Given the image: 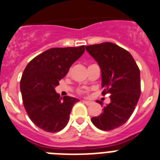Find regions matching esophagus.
Listing matches in <instances>:
<instances>
[{
  "mask_svg": "<svg viewBox=\"0 0 160 160\" xmlns=\"http://www.w3.org/2000/svg\"><path fill=\"white\" fill-rule=\"evenodd\" d=\"M83 103L84 104H85V105H90L92 104V101H90V100H83Z\"/></svg>",
  "mask_w": 160,
  "mask_h": 160,
  "instance_id": "1",
  "label": "esophagus"
}]
</instances>
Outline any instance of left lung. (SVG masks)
Segmentation results:
<instances>
[{"mask_svg":"<svg viewBox=\"0 0 160 160\" xmlns=\"http://www.w3.org/2000/svg\"><path fill=\"white\" fill-rule=\"evenodd\" d=\"M85 49L101 69V94L110 95V103L104 106L102 114L92 117L91 121L101 130H113L129 119L139 101V69L129 51L111 42L87 46ZM97 103L103 105L99 100Z\"/></svg>","mask_w":160,"mask_h":160,"instance_id":"8db88e82","label":"left lung"}]
</instances>
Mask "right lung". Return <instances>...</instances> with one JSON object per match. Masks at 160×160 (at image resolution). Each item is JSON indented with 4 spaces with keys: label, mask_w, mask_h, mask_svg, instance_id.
<instances>
[{
    "label": "right lung",
    "mask_w": 160,
    "mask_h": 160,
    "mask_svg": "<svg viewBox=\"0 0 160 160\" xmlns=\"http://www.w3.org/2000/svg\"><path fill=\"white\" fill-rule=\"evenodd\" d=\"M84 51L85 46L49 49L32 59L24 70L21 80L23 105L40 129L55 133L68 124L71 109L79 100L70 96L62 99L55 87Z\"/></svg>",
    "instance_id": "obj_1"
}]
</instances>
